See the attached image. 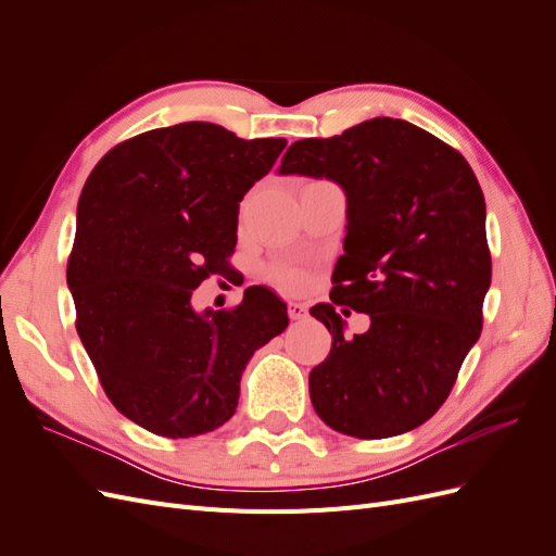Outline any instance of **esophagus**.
Instances as JSON below:
<instances>
[{
  "label": "esophagus",
  "instance_id": "1",
  "mask_svg": "<svg viewBox=\"0 0 556 556\" xmlns=\"http://www.w3.org/2000/svg\"><path fill=\"white\" fill-rule=\"evenodd\" d=\"M288 313H290V319H306L308 308L304 304H299V301H290Z\"/></svg>",
  "mask_w": 556,
  "mask_h": 556
}]
</instances>
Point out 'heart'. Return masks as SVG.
I'll use <instances>...</instances> for the list:
<instances>
[{
	"mask_svg": "<svg viewBox=\"0 0 556 556\" xmlns=\"http://www.w3.org/2000/svg\"><path fill=\"white\" fill-rule=\"evenodd\" d=\"M278 280L285 285L288 290H296L301 280H304V274L296 271V268H278Z\"/></svg>",
	"mask_w": 556,
	"mask_h": 556,
	"instance_id": "b5f03b06",
	"label": "heart"
}]
</instances>
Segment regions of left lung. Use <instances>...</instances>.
<instances>
[{
  "mask_svg": "<svg viewBox=\"0 0 556 556\" xmlns=\"http://www.w3.org/2000/svg\"><path fill=\"white\" fill-rule=\"evenodd\" d=\"M278 174L327 178L345 192L331 304L311 308L333 339L308 376L315 413L366 441L425 425L480 339L492 282L473 169L417 125L374 117L292 143ZM341 303L372 317L368 332L344 339Z\"/></svg>",
  "mask_w": 556,
  "mask_h": 556,
  "instance_id": "1",
  "label": "left lung"
}]
</instances>
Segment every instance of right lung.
<instances>
[{"mask_svg": "<svg viewBox=\"0 0 556 556\" xmlns=\"http://www.w3.org/2000/svg\"><path fill=\"white\" fill-rule=\"evenodd\" d=\"M285 146L180 123L109 150L80 192L66 266L76 331L113 406L148 431L190 439L223 427L245 364L290 323L262 285L233 311L192 306L237 245L241 199Z\"/></svg>", "mask_w": 556, "mask_h": 556, "instance_id": "add662e5", "label": "right lung"}]
</instances>
